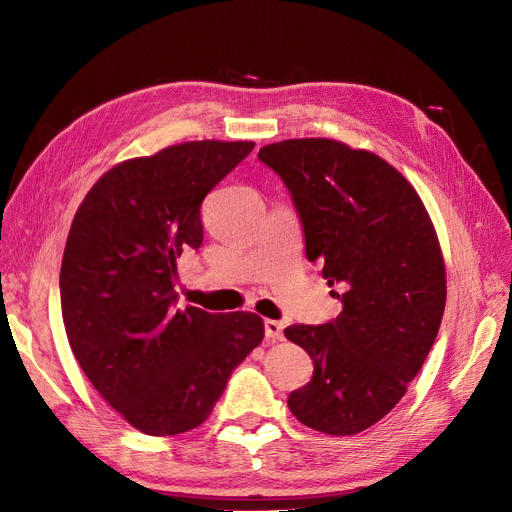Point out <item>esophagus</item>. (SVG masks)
<instances>
[{"instance_id": "obj_1", "label": "esophagus", "mask_w": 512, "mask_h": 512, "mask_svg": "<svg viewBox=\"0 0 512 512\" xmlns=\"http://www.w3.org/2000/svg\"><path fill=\"white\" fill-rule=\"evenodd\" d=\"M264 337L266 339H283V325L279 321H264Z\"/></svg>"}]
</instances>
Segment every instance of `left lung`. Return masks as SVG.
<instances>
[{
	"instance_id": "8db88e82",
	"label": "left lung",
	"mask_w": 512,
	"mask_h": 512,
	"mask_svg": "<svg viewBox=\"0 0 512 512\" xmlns=\"http://www.w3.org/2000/svg\"><path fill=\"white\" fill-rule=\"evenodd\" d=\"M258 160L291 193L306 258L342 300L333 321L285 329L314 362L312 379L287 406L316 431L360 433L400 402L440 331V243L417 191L371 152L287 139L266 145Z\"/></svg>"
}]
</instances>
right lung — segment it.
<instances>
[{
	"instance_id": "add662e5",
	"label": "right lung",
	"mask_w": 512,
	"mask_h": 512,
	"mask_svg": "<svg viewBox=\"0 0 512 512\" xmlns=\"http://www.w3.org/2000/svg\"><path fill=\"white\" fill-rule=\"evenodd\" d=\"M252 141H187L114 166L72 221L60 302L100 396L148 435L202 425L264 337L258 314L177 308V258L204 239L202 202Z\"/></svg>"
}]
</instances>
